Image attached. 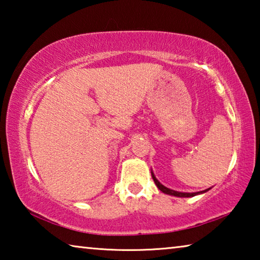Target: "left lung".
I'll return each mask as SVG.
<instances>
[{"mask_svg":"<svg viewBox=\"0 0 260 260\" xmlns=\"http://www.w3.org/2000/svg\"><path fill=\"white\" fill-rule=\"evenodd\" d=\"M151 177L153 179V181H155L156 186L158 187V189H159L160 191L165 192V193H169V195H172V196H177V197H192V196H195V195H199V193L205 192V191L209 190V189H206V190H204V191H199V192H180V191H175V190H172V189H169V188H166L165 186H162V184L156 179V177H155V175H153L152 172H151Z\"/></svg>","mask_w":260,"mask_h":260,"instance_id":"left-lung-1","label":"left lung"}]
</instances>
